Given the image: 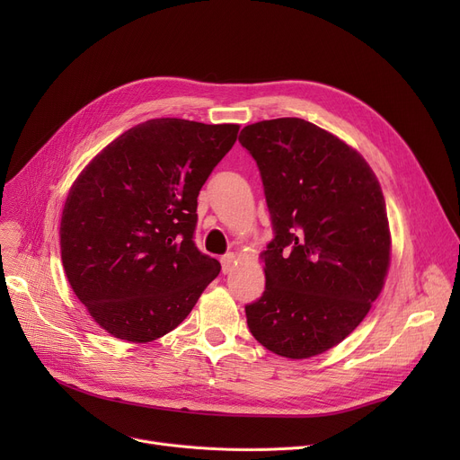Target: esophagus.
I'll return each mask as SVG.
<instances>
[{
	"label": "esophagus",
	"mask_w": 460,
	"mask_h": 460,
	"mask_svg": "<svg viewBox=\"0 0 460 460\" xmlns=\"http://www.w3.org/2000/svg\"><path fill=\"white\" fill-rule=\"evenodd\" d=\"M233 267H234V255L233 253H226L222 257V272L229 274L233 270Z\"/></svg>",
	"instance_id": "34e87169"
}]
</instances>
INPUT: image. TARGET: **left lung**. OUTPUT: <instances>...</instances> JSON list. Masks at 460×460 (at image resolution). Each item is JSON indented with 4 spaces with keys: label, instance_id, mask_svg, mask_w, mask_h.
Segmentation results:
<instances>
[{
    "label": "left lung",
    "instance_id": "1",
    "mask_svg": "<svg viewBox=\"0 0 460 460\" xmlns=\"http://www.w3.org/2000/svg\"><path fill=\"white\" fill-rule=\"evenodd\" d=\"M238 141L257 162L274 229L250 332L285 358L323 354L366 319L388 274L382 188L358 151L298 117L248 125Z\"/></svg>",
    "mask_w": 460,
    "mask_h": 460
}]
</instances>
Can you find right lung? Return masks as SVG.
Segmentation results:
<instances>
[{
    "label": "right lung",
    "mask_w": 460,
    "mask_h": 460,
    "mask_svg": "<svg viewBox=\"0 0 460 460\" xmlns=\"http://www.w3.org/2000/svg\"><path fill=\"white\" fill-rule=\"evenodd\" d=\"M238 128L145 120L113 139L70 186L59 229L63 269L94 323L113 337L158 340L220 274L193 231L199 190Z\"/></svg>",
    "instance_id": "obj_1"
}]
</instances>
